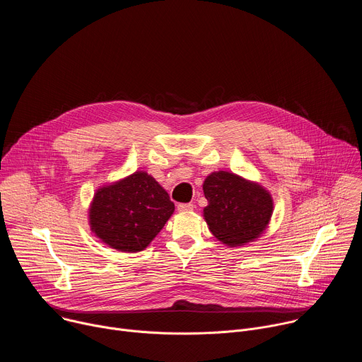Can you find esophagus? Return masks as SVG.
Here are the masks:
<instances>
[{"label": "esophagus", "instance_id": "obj_1", "mask_svg": "<svg viewBox=\"0 0 362 362\" xmlns=\"http://www.w3.org/2000/svg\"><path fill=\"white\" fill-rule=\"evenodd\" d=\"M177 211L179 212H190V211H193V204L192 203H179Z\"/></svg>", "mask_w": 362, "mask_h": 362}]
</instances>
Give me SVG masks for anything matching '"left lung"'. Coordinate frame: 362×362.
<instances>
[{
  "label": "left lung",
  "instance_id": "left-lung-1",
  "mask_svg": "<svg viewBox=\"0 0 362 362\" xmlns=\"http://www.w3.org/2000/svg\"><path fill=\"white\" fill-rule=\"evenodd\" d=\"M208 206L203 218L214 236L228 246H242L259 238L268 228L274 200L256 182L219 170L203 182Z\"/></svg>",
  "mask_w": 362,
  "mask_h": 362
}]
</instances>
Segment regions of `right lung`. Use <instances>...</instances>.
Instances as JSON below:
<instances>
[{
  "label": "right lung",
  "instance_id": "right-lung-1",
  "mask_svg": "<svg viewBox=\"0 0 362 362\" xmlns=\"http://www.w3.org/2000/svg\"><path fill=\"white\" fill-rule=\"evenodd\" d=\"M175 212L168 192L146 172L95 190L88 209L91 232L120 252H140L163 229Z\"/></svg>",
  "mask_w": 362,
  "mask_h": 362
}]
</instances>
